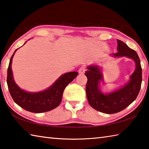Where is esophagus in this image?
Here are the masks:
<instances>
[{
  "label": "esophagus",
  "mask_w": 149,
  "mask_h": 149,
  "mask_svg": "<svg viewBox=\"0 0 149 149\" xmlns=\"http://www.w3.org/2000/svg\"><path fill=\"white\" fill-rule=\"evenodd\" d=\"M85 70H86V67L84 66H82L79 69V74H84Z\"/></svg>",
  "instance_id": "esophagus-1"
}]
</instances>
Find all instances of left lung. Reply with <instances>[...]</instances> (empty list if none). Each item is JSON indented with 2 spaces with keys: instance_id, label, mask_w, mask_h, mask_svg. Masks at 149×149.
<instances>
[{
  "instance_id": "8db88e82",
  "label": "left lung",
  "mask_w": 149,
  "mask_h": 149,
  "mask_svg": "<svg viewBox=\"0 0 149 149\" xmlns=\"http://www.w3.org/2000/svg\"><path fill=\"white\" fill-rule=\"evenodd\" d=\"M118 50L112 54L114 57H128L136 63V70L130 75L126 85L109 94L104 95L99 88L102 79L101 70L96 66L88 67L85 75L87 77L86 92L90 105L93 109L105 113H115L121 111L134 101L139 92L142 81V68L138 54L126 44L118 39Z\"/></svg>"
}]
</instances>
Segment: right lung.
I'll use <instances>...</instances> for the list:
<instances>
[{"label":"right lung","mask_w":149,"mask_h":149,"mask_svg":"<svg viewBox=\"0 0 149 149\" xmlns=\"http://www.w3.org/2000/svg\"><path fill=\"white\" fill-rule=\"evenodd\" d=\"M17 49L10 59L7 74L8 90L13 101L22 109L33 113L45 112L55 109L59 105L62 100L64 90L77 77L78 73L72 72L63 74L53 85L45 91L36 93L26 92L17 85L13 78L11 63Z\"/></svg>","instance_id":"1"}]
</instances>
